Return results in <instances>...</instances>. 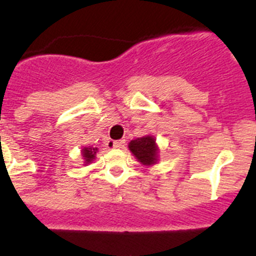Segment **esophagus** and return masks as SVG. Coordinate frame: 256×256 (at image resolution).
Masks as SVG:
<instances>
[{"mask_svg": "<svg viewBox=\"0 0 256 256\" xmlns=\"http://www.w3.org/2000/svg\"><path fill=\"white\" fill-rule=\"evenodd\" d=\"M124 144H125V141H124V140H121V141H109L108 146H109L110 148H121V147L124 146Z\"/></svg>", "mask_w": 256, "mask_h": 256, "instance_id": "esophagus-1", "label": "esophagus"}]
</instances>
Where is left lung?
Instances as JSON below:
<instances>
[{
    "label": "left lung",
    "instance_id": "1",
    "mask_svg": "<svg viewBox=\"0 0 256 256\" xmlns=\"http://www.w3.org/2000/svg\"><path fill=\"white\" fill-rule=\"evenodd\" d=\"M128 150L142 166H154L160 161V148L152 135L138 138L128 142Z\"/></svg>",
    "mask_w": 256,
    "mask_h": 256
}]
</instances>
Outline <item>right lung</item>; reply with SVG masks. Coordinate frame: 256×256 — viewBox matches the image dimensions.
Returning <instances> with one entry per match:
<instances>
[{"mask_svg":"<svg viewBox=\"0 0 256 256\" xmlns=\"http://www.w3.org/2000/svg\"><path fill=\"white\" fill-rule=\"evenodd\" d=\"M80 152H82V158L84 160V166H88V164H92L95 160V157H96L98 148L92 146H85L82 147V151Z\"/></svg>","mask_w":256,"mask_h":256,"instance_id":"1","label":"right lung"}]
</instances>
